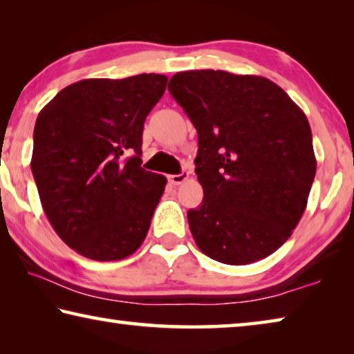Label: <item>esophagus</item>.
I'll list each match as a JSON object with an SVG mask.
<instances>
[{"instance_id":"34e87169","label":"esophagus","mask_w":354,"mask_h":354,"mask_svg":"<svg viewBox=\"0 0 354 354\" xmlns=\"http://www.w3.org/2000/svg\"><path fill=\"white\" fill-rule=\"evenodd\" d=\"M187 178H189V171L187 170H183L181 173H179V175H170L169 176V181L173 185H179V184H183L184 181H187Z\"/></svg>"}]
</instances>
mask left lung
Returning <instances> with one entry per match:
<instances>
[{
	"label": "left lung",
	"instance_id": "left-lung-1",
	"mask_svg": "<svg viewBox=\"0 0 354 354\" xmlns=\"http://www.w3.org/2000/svg\"><path fill=\"white\" fill-rule=\"evenodd\" d=\"M169 91L198 133L201 206L187 220L198 248L230 266L277 251L306 209L317 162L304 112L270 80L181 71Z\"/></svg>",
	"mask_w": 354,
	"mask_h": 354
}]
</instances>
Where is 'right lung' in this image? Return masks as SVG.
Here are the masks:
<instances>
[{
  "label": "right lung",
  "instance_id": "obj_1",
  "mask_svg": "<svg viewBox=\"0 0 354 354\" xmlns=\"http://www.w3.org/2000/svg\"><path fill=\"white\" fill-rule=\"evenodd\" d=\"M167 76L82 80L40 111L31 170L57 236L93 261H120L145 241L167 179L142 169L143 123Z\"/></svg>",
  "mask_w": 354,
  "mask_h": 354
}]
</instances>
